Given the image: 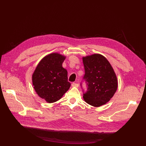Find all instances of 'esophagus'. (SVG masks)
<instances>
[{
    "instance_id": "esophagus-1",
    "label": "esophagus",
    "mask_w": 146,
    "mask_h": 146,
    "mask_svg": "<svg viewBox=\"0 0 146 146\" xmlns=\"http://www.w3.org/2000/svg\"><path fill=\"white\" fill-rule=\"evenodd\" d=\"M71 85H72V86H73V87H78V84L76 83H73L72 84H71Z\"/></svg>"
}]
</instances>
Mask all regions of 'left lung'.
Returning <instances> with one entry per match:
<instances>
[{
  "mask_svg": "<svg viewBox=\"0 0 146 146\" xmlns=\"http://www.w3.org/2000/svg\"><path fill=\"white\" fill-rule=\"evenodd\" d=\"M82 60L85 71L83 79L88 85L83 99L92 106L100 107L109 102L117 91L116 74L107 59L100 54L86 56Z\"/></svg>",
  "mask_w": 146,
  "mask_h": 146,
  "instance_id": "left-lung-1",
  "label": "left lung"
}]
</instances>
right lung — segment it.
<instances>
[{"mask_svg": "<svg viewBox=\"0 0 146 146\" xmlns=\"http://www.w3.org/2000/svg\"><path fill=\"white\" fill-rule=\"evenodd\" d=\"M66 56L52 52L43 58L32 75L34 89L39 97L48 103L61 98L69 90L67 70L62 66Z\"/></svg>", "mask_w": 146, "mask_h": 146, "instance_id": "obj_1", "label": "right lung"}]
</instances>
